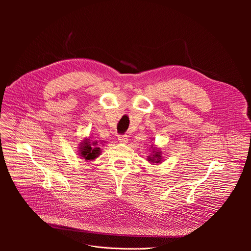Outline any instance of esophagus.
<instances>
[{"label": "esophagus", "instance_id": "obj_1", "mask_svg": "<svg viewBox=\"0 0 251 251\" xmlns=\"http://www.w3.org/2000/svg\"><path fill=\"white\" fill-rule=\"evenodd\" d=\"M118 140H119V142L125 144V143L128 142V136L126 134H121V135L118 136Z\"/></svg>", "mask_w": 251, "mask_h": 251}]
</instances>
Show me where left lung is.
I'll list each match as a JSON object with an SVG mask.
<instances>
[{
  "label": "left lung",
  "mask_w": 251,
  "mask_h": 251,
  "mask_svg": "<svg viewBox=\"0 0 251 251\" xmlns=\"http://www.w3.org/2000/svg\"><path fill=\"white\" fill-rule=\"evenodd\" d=\"M149 161H152V162H154V161H155L156 163H159V162L161 161V156H160V153H158V152H157V153H155V155L153 156V158H152V159L150 158V159H149Z\"/></svg>",
  "instance_id": "8db88e82"
}]
</instances>
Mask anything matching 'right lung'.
I'll list each match as a JSON object with an SVG mask.
<instances>
[{
  "label": "right lung",
  "mask_w": 251,
  "mask_h": 251,
  "mask_svg": "<svg viewBox=\"0 0 251 251\" xmlns=\"http://www.w3.org/2000/svg\"><path fill=\"white\" fill-rule=\"evenodd\" d=\"M93 145H96V143H93ZM81 146L82 147H81V150H80L81 151L80 156L83 157L85 160H92V159H94L98 156L100 148H97V147L93 148L92 145L90 144V142L86 141V142L83 143Z\"/></svg>",
  "instance_id": "obj_1"
}]
</instances>
